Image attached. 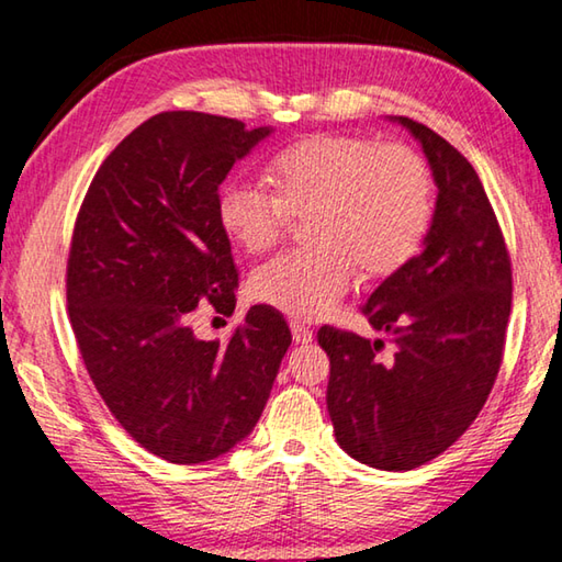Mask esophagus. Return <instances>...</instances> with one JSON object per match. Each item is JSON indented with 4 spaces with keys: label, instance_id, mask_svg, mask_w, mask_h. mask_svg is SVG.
<instances>
[{
    "label": "esophagus",
    "instance_id": "1",
    "mask_svg": "<svg viewBox=\"0 0 562 562\" xmlns=\"http://www.w3.org/2000/svg\"><path fill=\"white\" fill-rule=\"evenodd\" d=\"M290 329H292V339L294 345H310L312 339H315V335H312V329L304 325V322H290Z\"/></svg>",
    "mask_w": 562,
    "mask_h": 562
}]
</instances>
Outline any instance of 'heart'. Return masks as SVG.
<instances>
[{
  "mask_svg": "<svg viewBox=\"0 0 562 562\" xmlns=\"http://www.w3.org/2000/svg\"><path fill=\"white\" fill-rule=\"evenodd\" d=\"M274 195L227 180L215 215L223 233L258 255L304 221L307 250L270 260L252 274V297L300 319H322L351 290L357 270L386 278L422 245L431 217V178L418 154L364 136H312L274 158Z\"/></svg>",
  "mask_w": 562,
  "mask_h": 562,
  "instance_id": "heart-1",
  "label": "heart"
}]
</instances>
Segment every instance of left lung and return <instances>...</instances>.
<instances>
[{"label": "left lung", "mask_w": 562, "mask_h": 562, "mask_svg": "<svg viewBox=\"0 0 562 562\" xmlns=\"http://www.w3.org/2000/svg\"><path fill=\"white\" fill-rule=\"evenodd\" d=\"M392 121L422 144L436 207L416 258L361 307L379 339L322 327L337 443L382 471H412L469 429L496 382L510 317V258L479 173L439 133ZM393 355L382 358L383 341Z\"/></svg>", "instance_id": "obj_1"}]
</instances>
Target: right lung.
<instances>
[{
	"label": "right lung",
	"mask_w": 562,
	"mask_h": 562,
	"mask_svg": "<svg viewBox=\"0 0 562 562\" xmlns=\"http://www.w3.org/2000/svg\"><path fill=\"white\" fill-rule=\"evenodd\" d=\"M272 133L201 111L140 123L103 160L76 217L66 302L93 386L168 463L213 461L255 429L292 335L268 304L227 341L190 327L233 315L237 270L217 188Z\"/></svg>",
	"instance_id": "1"
}]
</instances>
